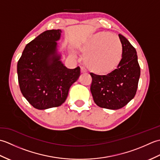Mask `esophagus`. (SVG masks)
<instances>
[{"label": "esophagus", "mask_w": 160, "mask_h": 160, "mask_svg": "<svg viewBox=\"0 0 160 160\" xmlns=\"http://www.w3.org/2000/svg\"><path fill=\"white\" fill-rule=\"evenodd\" d=\"M87 71L85 67H81V72L82 73H86Z\"/></svg>", "instance_id": "1"}]
</instances>
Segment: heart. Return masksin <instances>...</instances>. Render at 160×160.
<instances>
[{
  "mask_svg": "<svg viewBox=\"0 0 160 160\" xmlns=\"http://www.w3.org/2000/svg\"><path fill=\"white\" fill-rule=\"evenodd\" d=\"M85 62L99 73L114 69L122 59L123 47L120 38L108 32H99L87 40L82 48Z\"/></svg>",
  "mask_w": 160,
  "mask_h": 160,
  "instance_id": "b5f03b06",
  "label": "heart"
}]
</instances>
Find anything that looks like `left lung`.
<instances>
[{
	"label": "left lung",
	"instance_id": "left-lung-1",
	"mask_svg": "<svg viewBox=\"0 0 160 160\" xmlns=\"http://www.w3.org/2000/svg\"><path fill=\"white\" fill-rule=\"evenodd\" d=\"M118 36L123 52L116 69L102 76L90 73V89L95 103L112 110L124 107L135 97L140 76L136 50L124 36Z\"/></svg>",
	"mask_w": 160,
	"mask_h": 160
}]
</instances>
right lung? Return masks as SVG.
<instances>
[{
  "mask_svg": "<svg viewBox=\"0 0 160 160\" xmlns=\"http://www.w3.org/2000/svg\"><path fill=\"white\" fill-rule=\"evenodd\" d=\"M60 29L47 30L28 43L17 64L20 91L39 110L59 107L65 102L80 68L68 69L58 52Z\"/></svg>",
  "mask_w": 160,
  "mask_h": 160,
  "instance_id": "obj_1",
  "label": "right lung"
}]
</instances>
